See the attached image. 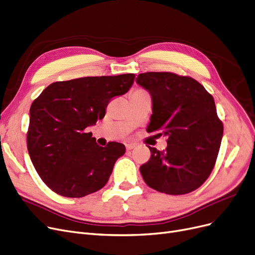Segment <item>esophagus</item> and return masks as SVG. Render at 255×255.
Returning a JSON list of instances; mask_svg holds the SVG:
<instances>
[{"instance_id":"1","label":"esophagus","mask_w":255,"mask_h":255,"mask_svg":"<svg viewBox=\"0 0 255 255\" xmlns=\"http://www.w3.org/2000/svg\"><path fill=\"white\" fill-rule=\"evenodd\" d=\"M135 147H136V145H135V143H133V142L126 143V149L127 150H132V149H134Z\"/></svg>"}]
</instances>
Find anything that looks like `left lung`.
Listing matches in <instances>:
<instances>
[{"label":"left lung","instance_id":"8db88e82","mask_svg":"<svg viewBox=\"0 0 255 255\" xmlns=\"http://www.w3.org/2000/svg\"><path fill=\"white\" fill-rule=\"evenodd\" d=\"M136 82L152 97L147 131L168 136L163 151L148 146L151 157L139 168L143 180L169 195L197 190L214 170L223 136L213 96L192 77L171 72L142 73Z\"/></svg>","mask_w":255,"mask_h":255}]
</instances>
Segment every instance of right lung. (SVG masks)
Here are the masks:
<instances>
[{"label":"right lung","mask_w":255,"mask_h":255,"mask_svg":"<svg viewBox=\"0 0 255 255\" xmlns=\"http://www.w3.org/2000/svg\"><path fill=\"white\" fill-rule=\"evenodd\" d=\"M134 78V74H123L57 81L33 101L28 152L41 180L53 192L81 198L107 183L126 148L117 141L99 146L86 128L104 118L110 100L126 94Z\"/></svg>","instance_id":"add662e5"}]
</instances>
